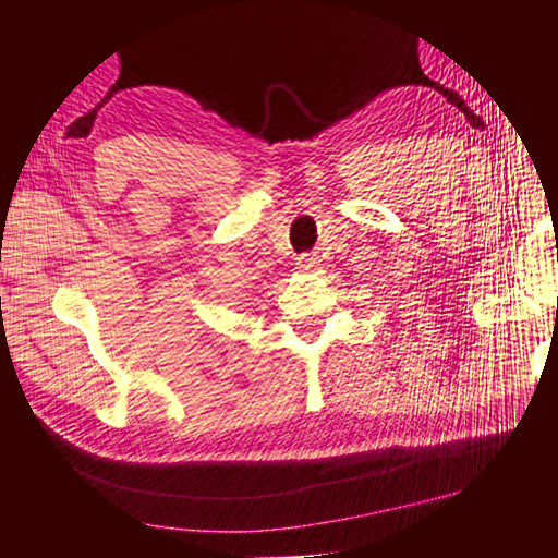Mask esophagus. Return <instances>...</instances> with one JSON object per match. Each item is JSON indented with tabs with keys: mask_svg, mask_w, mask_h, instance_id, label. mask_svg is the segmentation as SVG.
I'll return each mask as SVG.
<instances>
[{
	"mask_svg": "<svg viewBox=\"0 0 558 558\" xmlns=\"http://www.w3.org/2000/svg\"><path fill=\"white\" fill-rule=\"evenodd\" d=\"M300 269H314L316 265H318V258H316V253H302V256H298V263H295Z\"/></svg>",
	"mask_w": 558,
	"mask_h": 558,
	"instance_id": "esophagus-1",
	"label": "esophagus"
}]
</instances>
